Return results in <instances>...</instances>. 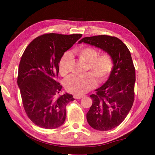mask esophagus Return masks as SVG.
<instances>
[{
  "label": "esophagus",
  "instance_id": "obj_1",
  "mask_svg": "<svg viewBox=\"0 0 155 155\" xmlns=\"http://www.w3.org/2000/svg\"><path fill=\"white\" fill-rule=\"evenodd\" d=\"M84 96H78V95H74V97L75 99H81V98L83 97Z\"/></svg>",
  "mask_w": 155,
  "mask_h": 155
}]
</instances>
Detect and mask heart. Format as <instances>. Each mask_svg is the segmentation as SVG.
<instances>
[{
  "mask_svg": "<svg viewBox=\"0 0 155 155\" xmlns=\"http://www.w3.org/2000/svg\"><path fill=\"white\" fill-rule=\"evenodd\" d=\"M77 57L87 63L84 75H70L64 80L63 85L66 90L75 95L80 96L90 91L96 86L97 82L105 81L109 76L114 66L112 56L108 53L99 55V51L92 47H85L74 51ZM70 58L68 52L64 53L59 63V73L65 76L69 72Z\"/></svg>",
  "mask_w": 155,
  "mask_h": 155,
  "instance_id": "obj_1",
  "label": "heart"
}]
</instances>
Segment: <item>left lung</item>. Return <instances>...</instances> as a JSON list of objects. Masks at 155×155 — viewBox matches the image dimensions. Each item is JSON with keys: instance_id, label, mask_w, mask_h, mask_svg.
Listing matches in <instances>:
<instances>
[{"instance_id": "obj_1", "label": "left lung", "mask_w": 155, "mask_h": 155, "mask_svg": "<svg viewBox=\"0 0 155 155\" xmlns=\"http://www.w3.org/2000/svg\"><path fill=\"white\" fill-rule=\"evenodd\" d=\"M95 46L109 54L114 66L107 81L91 95L92 105L87 114L88 124L109 130L125 120L134 100L135 68L130 51L120 39L107 35L84 37L78 42Z\"/></svg>"}]
</instances>
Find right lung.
<instances>
[{"label": "right lung", "instance_id": "add662e5", "mask_svg": "<svg viewBox=\"0 0 155 155\" xmlns=\"http://www.w3.org/2000/svg\"><path fill=\"white\" fill-rule=\"evenodd\" d=\"M81 36L43 34L33 40L22 55L17 84L28 117L40 127L54 129L64 122L66 106L74 98L68 93L59 95L62 86L55 78L64 53Z\"/></svg>", "mask_w": 155, "mask_h": 155}]
</instances>
